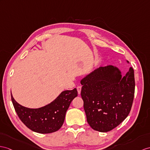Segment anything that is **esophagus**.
I'll list each match as a JSON object with an SVG mask.
<instances>
[{"mask_svg":"<svg viewBox=\"0 0 150 150\" xmlns=\"http://www.w3.org/2000/svg\"><path fill=\"white\" fill-rule=\"evenodd\" d=\"M77 90H78V94H80V93H81V86H78L77 87Z\"/></svg>","mask_w":150,"mask_h":150,"instance_id":"obj_1","label":"esophagus"}]
</instances>
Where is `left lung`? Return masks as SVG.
I'll return each mask as SVG.
<instances>
[{
  "instance_id": "obj_1",
  "label": "left lung",
  "mask_w": 150,
  "mask_h": 150,
  "mask_svg": "<svg viewBox=\"0 0 150 150\" xmlns=\"http://www.w3.org/2000/svg\"><path fill=\"white\" fill-rule=\"evenodd\" d=\"M80 83L83 85L81 96L87 122L93 130L108 132L129 115L135 92L132 67L122 77L118 67H100L87 74Z\"/></svg>"
}]
</instances>
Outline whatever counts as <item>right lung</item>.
Instances as JSON below:
<instances>
[{"mask_svg": "<svg viewBox=\"0 0 150 150\" xmlns=\"http://www.w3.org/2000/svg\"><path fill=\"white\" fill-rule=\"evenodd\" d=\"M11 94L13 106L21 121L34 132L49 134L56 132L62 126L65 113L72 100L78 96V91L76 88L63 91L51 103L36 109L18 104Z\"/></svg>", "mask_w": 150, "mask_h": 150, "instance_id": "add662e5", "label": "right lung"}]
</instances>
